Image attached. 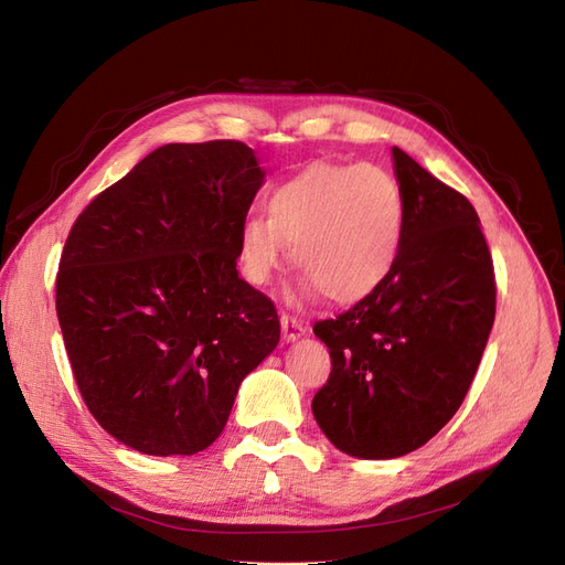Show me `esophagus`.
I'll list each match as a JSON object with an SVG mask.
<instances>
[{"label":"esophagus","instance_id":"obj_1","mask_svg":"<svg viewBox=\"0 0 565 565\" xmlns=\"http://www.w3.org/2000/svg\"><path fill=\"white\" fill-rule=\"evenodd\" d=\"M280 328H282L285 341H297L299 337L306 334V324L289 313H280Z\"/></svg>","mask_w":565,"mask_h":565}]
</instances>
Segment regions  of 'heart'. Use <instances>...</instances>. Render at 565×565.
Listing matches in <instances>:
<instances>
[{
    "label": "heart",
    "mask_w": 565,
    "mask_h": 565,
    "mask_svg": "<svg viewBox=\"0 0 565 565\" xmlns=\"http://www.w3.org/2000/svg\"><path fill=\"white\" fill-rule=\"evenodd\" d=\"M405 202L398 181L377 164L311 162L273 188L266 216L241 226V268L264 287L292 247L306 289L351 303L391 276L403 247Z\"/></svg>",
    "instance_id": "heart-1"
}]
</instances>
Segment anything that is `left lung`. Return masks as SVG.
<instances>
[{
    "instance_id": "1",
    "label": "left lung",
    "mask_w": 565,
    "mask_h": 565,
    "mask_svg": "<svg viewBox=\"0 0 565 565\" xmlns=\"http://www.w3.org/2000/svg\"><path fill=\"white\" fill-rule=\"evenodd\" d=\"M405 202L391 276L318 320L330 349L313 417L341 452L393 459L431 440L465 401L494 322V268L471 202L393 148Z\"/></svg>"
}]
</instances>
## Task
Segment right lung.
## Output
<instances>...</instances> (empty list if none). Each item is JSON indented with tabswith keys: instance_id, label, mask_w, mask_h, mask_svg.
I'll return each instance as SVG.
<instances>
[{
	"instance_id": "add662e5",
	"label": "right lung",
	"mask_w": 565,
	"mask_h": 565,
	"mask_svg": "<svg viewBox=\"0 0 565 565\" xmlns=\"http://www.w3.org/2000/svg\"><path fill=\"white\" fill-rule=\"evenodd\" d=\"M264 183L243 141L167 143L98 193L67 235L56 313L94 419L143 455H195L278 347L273 301L237 276Z\"/></svg>"
}]
</instances>
